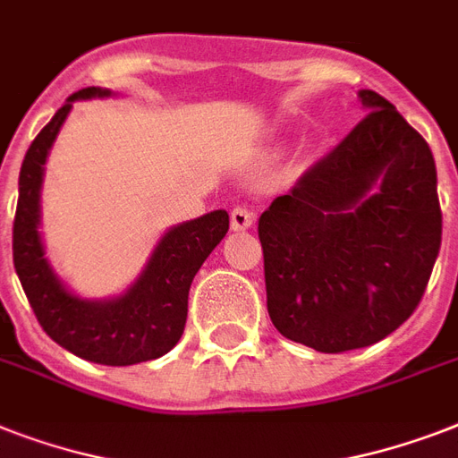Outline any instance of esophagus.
Masks as SVG:
<instances>
[{
  "mask_svg": "<svg viewBox=\"0 0 458 458\" xmlns=\"http://www.w3.org/2000/svg\"><path fill=\"white\" fill-rule=\"evenodd\" d=\"M257 223V214L247 207H235L230 211V225L235 233H242V230H250L251 225Z\"/></svg>",
  "mask_w": 458,
  "mask_h": 458,
  "instance_id": "esophagus-1",
  "label": "esophagus"
}]
</instances>
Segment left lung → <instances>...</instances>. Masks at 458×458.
I'll use <instances>...</instances> for the list:
<instances>
[{
	"label": "left lung",
	"mask_w": 458,
	"mask_h": 458,
	"mask_svg": "<svg viewBox=\"0 0 458 458\" xmlns=\"http://www.w3.org/2000/svg\"><path fill=\"white\" fill-rule=\"evenodd\" d=\"M359 99L369 116L259 218L273 326L326 354L394 333L442 240L430 147L385 97Z\"/></svg>",
	"instance_id": "obj_1"
}]
</instances>
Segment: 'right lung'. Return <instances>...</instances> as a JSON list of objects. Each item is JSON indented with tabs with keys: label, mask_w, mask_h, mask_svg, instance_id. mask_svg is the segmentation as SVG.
Returning a JSON list of instances; mask_svg holds the SVG:
<instances>
[{
	"label": "right lung",
	"mask_w": 458,
	"mask_h": 458,
	"mask_svg": "<svg viewBox=\"0 0 458 458\" xmlns=\"http://www.w3.org/2000/svg\"><path fill=\"white\" fill-rule=\"evenodd\" d=\"M116 97L106 88H85L66 99L32 140L18 175L13 218V266L39 326L56 344L85 361L132 366L168 354L187 320V294L194 276L228 233L225 208L165 230L138 278L114 297H82L64 283L47 257L39 233V194L54 140L75 102Z\"/></svg>",
	"instance_id": "obj_1"
}]
</instances>
